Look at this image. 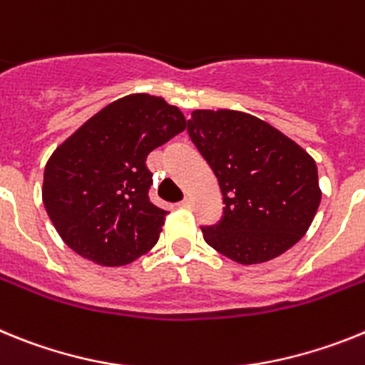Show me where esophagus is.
Returning a JSON list of instances; mask_svg holds the SVG:
<instances>
[{
  "label": "esophagus",
  "mask_w": 365,
  "mask_h": 365,
  "mask_svg": "<svg viewBox=\"0 0 365 365\" xmlns=\"http://www.w3.org/2000/svg\"><path fill=\"white\" fill-rule=\"evenodd\" d=\"M180 205H182V207H191V205H192V198H191V196H185V198H183V200L180 202Z\"/></svg>",
  "instance_id": "esophagus-1"
}]
</instances>
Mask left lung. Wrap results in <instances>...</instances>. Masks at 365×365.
<instances>
[{
	"label": "left lung",
	"instance_id": "1",
	"mask_svg": "<svg viewBox=\"0 0 365 365\" xmlns=\"http://www.w3.org/2000/svg\"><path fill=\"white\" fill-rule=\"evenodd\" d=\"M192 143L213 169L224 217L205 242L239 264L279 257L309 231L322 200L314 158L270 123L239 110H195Z\"/></svg>",
	"mask_w": 365,
	"mask_h": 365
}]
</instances>
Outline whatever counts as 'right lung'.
<instances>
[{
	"label": "right lung",
	"instance_id": "add662e5",
	"mask_svg": "<svg viewBox=\"0 0 365 365\" xmlns=\"http://www.w3.org/2000/svg\"><path fill=\"white\" fill-rule=\"evenodd\" d=\"M180 108L132 93L90 117L51 154L42 200L58 235L101 266H125L154 248L167 211L148 198L147 156L185 130Z\"/></svg>",
	"mask_w": 365,
	"mask_h": 365
}]
</instances>
